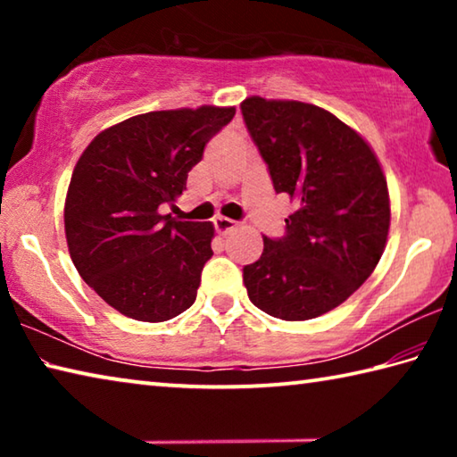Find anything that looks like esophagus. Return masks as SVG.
<instances>
[{"label": "esophagus", "instance_id": "obj_1", "mask_svg": "<svg viewBox=\"0 0 457 457\" xmlns=\"http://www.w3.org/2000/svg\"><path fill=\"white\" fill-rule=\"evenodd\" d=\"M213 226H215V231H218V234L228 236L229 231H234L237 228V223L234 220H228V218H215Z\"/></svg>", "mask_w": 457, "mask_h": 457}]
</instances>
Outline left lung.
Returning a JSON list of instances; mask_svg holds the SVG:
<instances>
[{"label": "left lung", "instance_id": "left-lung-1", "mask_svg": "<svg viewBox=\"0 0 457 457\" xmlns=\"http://www.w3.org/2000/svg\"><path fill=\"white\" fill-rule=\"evenodd\" d=\"M245 127L276 193L296 201L286 236H264L244 266L247 296L282 320H311L343 304L373 274L389 234V191L377 154L320 106L250 96Z\"/></svg>", "mask_w": 457, "mask_h": 457}]
</instances>
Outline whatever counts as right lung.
Listing matches in <instances>:
<instances>
[{
	"instance_id": "1",
	"label": "right lung",
	"mask_w": 457,
	"mask_h": 457,
	"mask_svg": "<svg viewBox=\"0 0 457 457\" xmlns=\"http://www.w3.org/2000/svg\"><path fill=\"white\" fill-rule=\"evenodd\" d=\"M234 106L154 111L104 129L80 154L64 205L71 258L114 311L163 322L195 303L213 223L161 213Z\"/></svg>"
}]
</instances>
